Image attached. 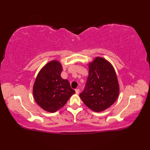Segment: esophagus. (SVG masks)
Masks as SVG:
<instances>
[{
  "label": "esophagus",
  "mask_w": 150,
  "mask_h": 150,
  "mask_svg": "<svg viewBox=\"0 0 150 150\" xmlns=\"http://www.w3.org/2000/svg\"><path fill=\"white\" fill-rule=\"evenodd\" d=\"M79 89H76L75 90V93H76V94H79Z\"/></svg>",
  "instance_id": "34e87169"
}]
</instances>
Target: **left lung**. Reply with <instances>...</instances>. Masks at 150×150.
Returning a JSON list of instances; mask_svg holds the SVG:
<instances>
[{
  "instance_id": "8db88e82",
  "label": "left lung",
  "mask_w": 150,
  "mask_h": 150,
  "mask_svg": "<svg viewBox=\"0 0 150 150\" xmlns=\"http://www.w3.org/2000/svg\"><path fill=\"white\" fill-rule=\"evenodd\" d=\"M89 75L80 97L86 106L95 112L110 108L119 95V84L112 64L97 57L88 64Z\"/></svg>"
}]
</instances>
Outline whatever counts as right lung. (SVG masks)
Listing matches in <instances>:
<instances>
[{
    "mask_svg": "<svg viewBox=\"0 0 150 150\" xmlns=\"http://www.w3.org/2000/svg\"><path fill=\"white\" fill-rule=\"evenodd\" d=\"M62 71L61 64L53 60L42 67L34 82V99L41 108L48 112H56L75 93L69 81L61 77Z\"/></svg>",
    "mask_w": 150,
    "mask_h": 150,
    "instance_id": "add662e5",
    "label": "right lung"
}]
</instances>
